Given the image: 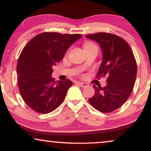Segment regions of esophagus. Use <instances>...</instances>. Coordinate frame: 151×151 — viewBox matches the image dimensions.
Masks as SVG:
<instances>
[{
  "label": "esophagus",
  "instance_id": "obj_1",
  "mask_svg": "<svg viewBox=\"0 0 151 151\" xmlns=\"http://www.w3.org/2000/svg\"><path fill=\"white\" fill-rule=\"evenodd\" d=\"M78 84H79L80 86H82V87H86V86H88V84L86 83V82H78Z\"/></svg>",
  "mask_w": 151,
  "mask_h": 151
}]
</instances>
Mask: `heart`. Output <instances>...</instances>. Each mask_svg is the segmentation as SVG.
<instances>
[{
	"label": "heart",
	"instance_id": "obj_1",
	"mask_svg": "<svg viewBox=\"0 0 151 151\" xmlns=\"http://www.w3.org/2000/svg\"><path fill=\"white\" fill-rule=\"evenodd\" d=\"M92 45H92L91 43H87V44H86V45H85V46H84V47H91V46H92Z\"/></svg>",
	"mask_w": 151,
	"mask_h": 151
}]
</instances>
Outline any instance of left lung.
Returning a JSON list of instances; mask_svg holds the SVG:
<instances>
[{"mask_svg":"<svg viewBox=\"0 0 151 151\" xmlns=\"http://www.w3.org/2000/svg\"><path fill=\"white\" fill-rule=\"evenodd\" d=\"M86 38L100 45L102 63L96 77L106 76V86L95 88L88 99L92 106L102 113H110L120 107L131 95L137 76V63L129 45L117 35L100 32Z\"/></svg>","mask_w":151,"mask_h":151,"instance_id":"1","label":"left lung"}]
</instances>
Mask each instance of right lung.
Instances as JSON below:
<instances>
[{
    "mask_svg": "<svg viewBox=\"0 0 151 151\" xmlns=\"http://www.w3.org/2000/svg\"><path fill=\"white\" fill-rule=\"evenodd\" d=\"M81 34L44 32L29 41L18 60V87L24 102L37 113L54 111L65 100L73 82L55 81L53 67L63 59L66 51Z\"/></svg>",
    "mask_w": 151,
    "mask_h": 151,
    "instance_id": "1",
    "label": "right lung"
}]
</instances>
